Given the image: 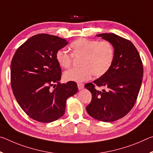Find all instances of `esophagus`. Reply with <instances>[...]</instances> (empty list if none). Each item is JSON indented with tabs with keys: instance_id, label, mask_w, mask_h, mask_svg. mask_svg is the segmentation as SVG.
Instances as JSON below:
<instances>
[{
	"instance_id": "obj_1",
	"label": "esophagus",
	"mask_w": 153,
	"mask_h": 153,
	"mask_svg": "<svg viewBox=\"0 0 153 153\" xmlns=\"http://www.w3.org/2000/svg\"><path fill=\"white\" fill-rule=\"evenodd\" d=\"M77 87H78L79 90L83 89L84 87V84H82V83H78V84H77Z\"/></svg>"
}]
</instances>
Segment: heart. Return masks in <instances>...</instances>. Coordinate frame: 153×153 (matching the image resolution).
Returning a JSON list of instances; mask_svg holds the SVG:
<instances>
[{"mask_svg": "<svg viewBox=\"0 0 153 153\" xmlns=\"http://www.w3.org/2000/svg\"><path fill=\"white\" fill-rule=\"evenodd\" d=\"M71 54L64 49L55 53V59L59 66L67 69L70 67L74 57L79 59V65L64 72L63 79L67 82H84L94 74L95 77L103 76L109 71L115 59V52L113 44L107 40H97L79 38L69 45Z\"/></svg>", "mask_w": 153, "mask_h": 153, "instance_id": "obj_1", "label": "heart"}]
</instances>
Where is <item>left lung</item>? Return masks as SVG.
<instances>
[{
  "mask_svg": "<svg viewBox=\"0 0 153 153\" xmlns=\"http://www.w3.org/2000/svg\"><path fill=\"white\" fill-rule=\"evenodd\" d=\"M97 36L113 44L115 55L107 74L85 84L92 97L86 111L96 120L112 122L126 116L135 105L142 82L143 65L131 41L112 33ZM97 86L105 89L100 91L95 89Z\"/></svg>",
  "mask_w": 153,
  "mask_h": 153,
  "instance_id": "left-lung-1",
  "label": "left lung"
}]
</instances>
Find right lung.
<instances>
[{
  "mask_svg": "<svg viewBox=\"0 0 153 153\" xmlns=\"http://www.w3.org/2000/svg\"><path fill=\"white\" fill-rule=\"evenodd\" d=\"M67 45L63 38L39 33L21 45L13 56V92L24 112L39 122L49 123L61 117L67 99L78 90L75 82H59L61 69L55 53Z\"/></svg>",
  "mask_w": 153,
  "mask_h": 153,
  "instance_id": "add662e5",
  "label": "right lung"
}]
</instances>
